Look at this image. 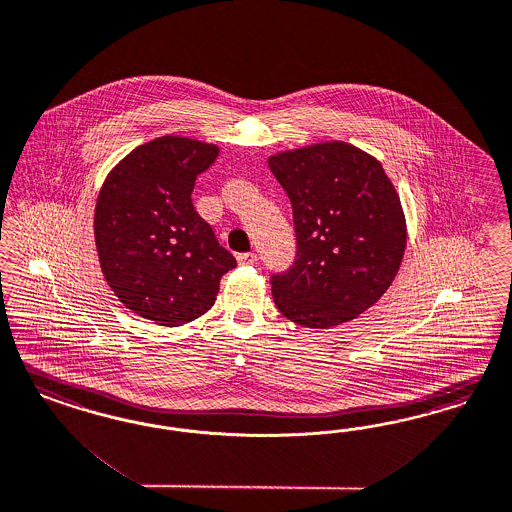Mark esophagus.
Returning a JSON list of instances; mask_svg holds the SVG:
<instances>
[{
  "mask_svg": "<svg viewBox=\"0 0 512 512\" xmlns=\"http://www.w3.org/2000/svg\"><path fill=\"white\" fill-rule=\"evenodd\" d=\"M236 259L240 265H257L259 257H257V253H240Z\"/></svg>",
  "mask_w": 512,
  "mask_h": 512,
  "instance_id": "esophagus-1",
  "label": "esophagus"
}]
</instances>
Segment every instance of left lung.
I'll return each instance as SVG.
<instances>
[{"instance_id":"left-lung-1","label":"left lung","mask_w":512,"mask_h":512,"mask_svg":"<svg viewBox=\"0 0 512 512\" xmlns=\"http://www.w3.org/2000/svg\"><path fill=\"white\" fill-rule=\"evenodd\" d=\"M291 200L295 261L272 274L283 316L310 329L357 318L393 282L405 253V215L382 164L340 141L268 159Z\"/></svg>"}]
</instances>
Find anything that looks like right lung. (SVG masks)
<instances>
[{"instance_id":"1","label":"right lung","mask_w":512,"mask_h":512,"mask_svg":"<svg viewBox=\"0 0 512 512\" xmlns=\"http://www.w3.org/2000/svg\"><path fill=\"white\" fill-rule=\"evenodd\" d=\"M215 145L162 136L134 149L104 181L94 238L109 287L126 308L164 327L206 314L219 280L236 266L194 210L196 176Z\"/></svg>"}]
</instances>
